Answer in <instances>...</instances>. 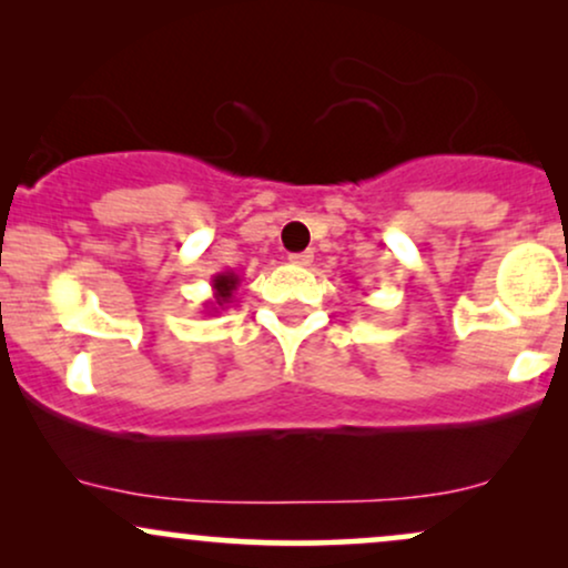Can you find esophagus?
I'll return each mask as SVG.
<instances>
[{
  "mask_svg": "<svg viewBox=\"0 0 568 568\" xmlns=\"http://www.w3.org/2000/svg\"><path fill=\"white\" fill-rule=\"evenodd\" d=\"M312 251H304V253H293L291 256V264H298V266H310L312 264Z\"/></svg>",
  "mask_w": 568,
  "mask_h": 568,
  "instance_id": "34e87169",
  "label": "esophagus"
}]
</instances>
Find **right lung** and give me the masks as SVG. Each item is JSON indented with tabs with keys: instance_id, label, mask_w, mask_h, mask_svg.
Masks as SVG:
<instances>
[{
	"instance_id": "obj_1",
	"label": "right lung",
	"mask_w": 568,
	"mask_h": 568,
	"mask_svg": "<svg viewBox=\"0 0 568 568\" xmlns=\"http://www.w3.org/2000/svg\"><path fill=\"white\" fill-rule=\"evenodd\" d=\"M237 285H240V275H234L232 270L219 272V275H213V280H211L213 298L205 304V310H207V312H221V310H226V306L232 304L234 291H237Z\"/></svg>"
}]
</instances>
